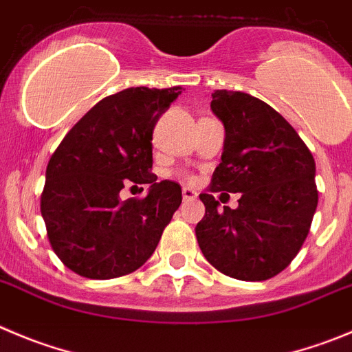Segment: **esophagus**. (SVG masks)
I'll return each instance as SVG.
<instances>
[{
  "label": "esophagus",
  "mask_w": 352,
  "mask_h": 352,
  "mask_svg": "<svg viewBox=\"0 0 352 352\" xmlns=\"http://www.w3.org/2000/svg\"><path fill=\"white\" fill-rule=\"evenodd\" d=\"M182 198H184V201H192V199L198 198V192L192 191L191 187H184V189H182Z\"/></svg>",
  "instance_id": "34e87169"
}]
</instances>
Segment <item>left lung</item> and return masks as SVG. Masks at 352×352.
I'll return each mask as SVG.
<instances>
[{
    "label": "left lung",
    "instance_id": "left-lung-1",
    "mask_svg": "<svg viewBox=\"0 0 352 352\" xmlns=\"http://www.w3.org/2000/svg\"><path fill=\"white\" fill-rule=\"evenodd\" d=\"M213 114L224 123L221 165L199 199L196 238L222 274L264 281L283 271L309 234L318 206L316 165L304 140L269 104L243 91L215 90ZM241 192L238 209L218 208L212 192Z\"/></svg>",
    "mask_w": 352,
    "mask_h": 352
}]
</instances>
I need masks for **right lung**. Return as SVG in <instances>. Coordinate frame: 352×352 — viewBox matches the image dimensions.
Returning <instances> with one entry per match:
<instances>
[{"label": "right lung", "mask_w": 352, "mask_h": 352, "mask_svg": "<svg viewBox=\"0 0 352 352\" xmlns=\"http://www.w3.org/2000/svg\"><path fill=\"white\" fill-rule=\"evenodd\" d=\"M180 94V87H137L102 98L52 154L41 215L52 248L76 274L120 278L156 250L182 189L172 180L156 182L151 140L156 121ZM130 182L150 184L146 199L119 198Z\"/></svg>", "instance_id": "1"}]
</instances>
